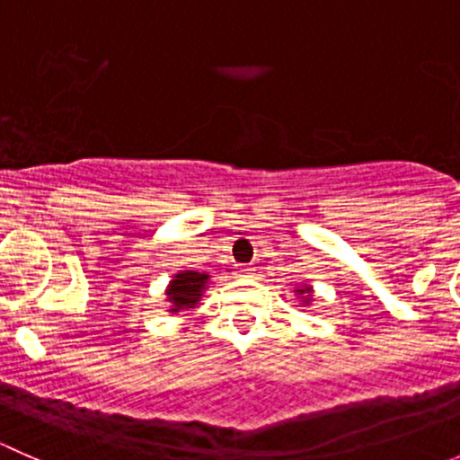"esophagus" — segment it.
<instances>
[{
  "mask_svg": "<svg viewBox=\"0 0 460 460\" xmlns=\"http://www.w3.org/2000/svg\"><path fill=\"white\" fill-rule=\"evenodd\" d=\"M253 267L252 264H238V273H252Z\"/></svg>",
  "mask_w": 460,
  "mask_h": 460,
  "instance_id": "34e87169",
  "label": "esophagus"
}]
</instances>
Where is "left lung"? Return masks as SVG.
<instances>
[{
  "mask_svg": "<svg viewBox=\"0 0 460 460\" xmlns=\"http://www.w3.org/2000/svg\"><path fill=\"white\" fill-rule=\"evenodd\" d=\"M298 294H300V296H305V298H303V303L307 305L309 300H312V298H309V296H312V287H303V289H298Z\"/></svg>",
  "mask_w": 460,
  "mask_h": 460,
  "instance_id": "8db88e82",
  "label": "left lung"
}]
</instances>
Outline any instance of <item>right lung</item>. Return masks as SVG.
<instances>
[{"label":"right lung","instance_id":"1","mask_svg":"<svg viewBox=\"0 0 460 460\" xmlns=\"http://www.w3.org/2000/svg\"><path fill=\"white\" fill-rule=\"evenodd\" d=\"M208 276L200 271H180L175 273L173 280L169 282L166 298L171 303V314H178L182 309H193L198 300L202 298V291L207 289Z\"/></svg>","mask_w":460,"mask_h":460}]
</instances>
